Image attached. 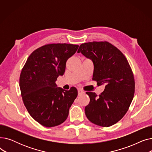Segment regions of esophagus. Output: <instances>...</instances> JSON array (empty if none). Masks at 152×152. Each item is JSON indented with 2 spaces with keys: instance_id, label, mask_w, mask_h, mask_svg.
I'll return each instance as SVG.
<instances>
[{
  "instance_id": "esophagus-1",
  "label": "esophagus",
  "mask_w": 152,
  "mask_h": 152,
  "mask_svg": "<svg viewBox=\"0 0 152 152\" xmlns=\"http://www.w3.org/2000/svg\"><path fill=\"white\" fill-rule=\"evenodd\" d=\"M84 94V91H83L82 90H81V89H79L78 90V94L80 95H82V94Z\"/></svg>"
}]
</instances>
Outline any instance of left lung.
<instances>
[{
  "label": "left lung",
  "instance_id": "1",
  "mask_svg": "<svg viewBox=\"0 0 152 152\" xmlns=\"http://www.w3.org/2000/svg\"><path fill=\"white\" fill-rule=\"evenodd\" d=\"M79 52L93 62V80L98 86L105 85L99 96L86 92L90 102L85 114L95 124L112 126L124 116L134 97L135 82L129 64L120 50L106 41L82 44Z\"/></svg>",
  "mask_w": 152,
  "mask_h": 152
}]
</instances>
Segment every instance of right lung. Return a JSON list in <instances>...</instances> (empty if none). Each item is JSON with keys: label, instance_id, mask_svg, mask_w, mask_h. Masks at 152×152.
Segmentation results:
<instances>
[{"label": "right lung", "instance_id": "1", "mask_svg": "<svg viewBox=\"0 0 152 152\" xmlns=\"http://www.w3.org/2000/svg\"><path fill=\"white\" fill-rule=\"evenodd\" d=\"M78 47L68 44L45 45L29 56L22 69L20 87L23 103L31 117L45 127L65 121L77 96L76 87L65 91L55 82L65 73L66 62Z\"/></svg>", "mask_w": 152, "mask_h": 152}]
</instances>
